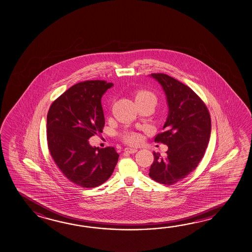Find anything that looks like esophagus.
Here are the masks:
<instances>
[{
    "label": "esophagus",
    "instance_id": "1",
    "mask_svg": "<svg viewBox=\"0 0 252 252\" xmlns=\"http://www.w3.org/2000/svg\"><path fill=\"white\" fill-rule=\"evenodd\" d=\"M125 152L128 153V154H134L137 152V149H132V148H126L125 149Z\"/></svg>",
    "mask_w": 252,
    "mask_h": 252
}]
</instances>
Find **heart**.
<instances>
[{
	"mask_svg": "<svg viewBox=\"0 0 252 252\" xmlns=\"http://www.w3.org/2000/svg\"><path fill=\"white\" fill-rule=\"evenodd\" d=\"M134 99H135L136 103L142 102H154L155 104L157 103L156 95L148 90L137 91ZM121 139H122V141L129 145H136L141 141V137L138 132L127 131V132H123L121 134Z\"/></svg>",
	"mask_w": 252,
	"mask_h": 252,
	"instance_id": "1",
	"label": "heart"
}]
</instances>
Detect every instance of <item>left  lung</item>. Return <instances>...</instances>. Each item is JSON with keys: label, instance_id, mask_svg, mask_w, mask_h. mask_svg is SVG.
I'll use <instances>...</instances> for the list:
<instances>
[{"label": "left lung", "instance_id": "1", "mask_svg": "<svg viewBox=\"0 0 252 252\" xmlns=\"http://www.w3.org/2000/svg\"><path fill=\"white\" fill-rule=\"evenodd\" d=\"M151 77L162 86L169 112L164 132L155 137L156 142L168 146L167 156L153 153L149 175L170 186L193 172L203 158L211 136V116L202 99L188 86L163 73Z\"/></svg>", "mask_w": 252, "mask_h": 252}]
</instances>
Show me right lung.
Segmentation results:
<instances>
[{
	"label": "right lung",
	"mask_w": 252,
	"mask_h": 252,
	"mask_svg": "<svg viewBox=\"0 0 252 252\" xmlns=\"http://www.w3.org/2000/svg\"><path fill=\"white\" fill-rule=\"evenodd\" d=\"M112 86L104 80L74 85L54 101L47 116V140L54 162L68 180L86 189L104 183L120 157L113 147L100 149L89 142L102 132L101 99Z\"/></svg>",
	"instance_id": "right-lung-1"
}]
</instances>
